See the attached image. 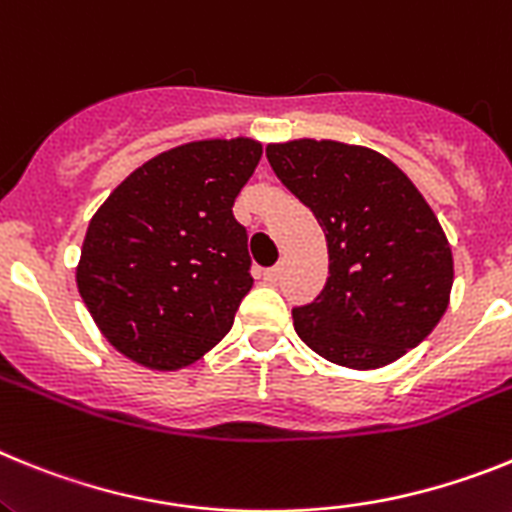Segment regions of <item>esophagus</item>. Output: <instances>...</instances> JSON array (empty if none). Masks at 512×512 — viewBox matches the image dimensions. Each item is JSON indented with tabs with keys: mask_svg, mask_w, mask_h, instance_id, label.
<instances>
[{
	"mask_svg": "<svg viewBox=\"0 0 512 512\" xmlns=\"http://www.w3.org/2000/svg\"><path fill=\"white\" fill-rule=\"evenodd\" d=\"M278 275H281V268H278V265H273V268H265V270H262V278H265V281H268V283L278 281Z\"/></svg>",
	"mask_w": 512,
	"mask_h": 512,
	"instance_id": "obj_1",
	"label": "esophagus"
}]
</instances>
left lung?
Wrapping results in <instances>:
<instances>
[{
  "label": "left lung",
  "mask_w": 512,
  "mask_h": 512,
  "mask_svg": "<svg viewBox=\"0 0 512 512\" xmlns=\"http://www.w3.org/2000/svg\"><path fill=\"white\" fill-rule=\"evenodd\" d=\"M327 237L330 278L293 327L337 366L381 368L417 348L448 309L453 257L433 208L379 151L299 139L265 149Z\"/></svg>",
  "instance_id": "8db88e82"
}]
</instances>
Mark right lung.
<instances>
[{"instance_id":"1","label":"right lung","mask_w":512,"mask_h":512,"mask_svg":"<svg viewBox=\"0 0 512 512\" xmlns=\"http://www.w3.org/2000/svg\"><path fill=\"white\" fill-rule=\"evenodd\" d=\"M260 157L252 139L182 144L141 164L97 208L77 288L118 353L175 371L231 330L252 288L247 229L231 206Z\"/></svg>"}]
</instances>
